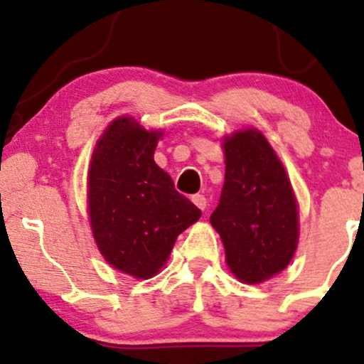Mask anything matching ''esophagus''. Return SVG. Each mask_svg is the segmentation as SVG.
<instances>
[{
    "label": "esophagus",
    "instance_id": "1",
    "mask_svg": "<svg viewBox=\"0 0 364 364\" xmlns=\"http://www.w3.org/2000/svg\"><path fill=\"white\" fill-rule=\"evenodd\" d=\"M191 202H193L195 205L200 208V210H205V208H207V198H205V195L196 193V195L191 196Z\"/></svg>",
    "mask_w": 364,
    "mask_h": 364
}]
</instances>
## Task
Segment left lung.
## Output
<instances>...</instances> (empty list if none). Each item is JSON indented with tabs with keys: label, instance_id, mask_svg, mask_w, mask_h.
I'll use <instances>...</instances> for the list:
<instances>
[{
	"label": "left lung",
	"instance_id": "obj_1",
	"mask_svg": "<svg viewBox=\"0 0 364 364\" xmlns=\"http://www.w3.org/2000/svg\"><path fill=\"white\" fill-rule=\"evenodd\" d=\"M225 179L210 224L231 272L258 284L286 269L298 245V208L281 161L265 136L245 129L224 140Z\"/></svg>",
	"mask_w": 364,
	"mask_h": 364
}]
</instances>
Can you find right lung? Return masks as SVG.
I'll list each match as a JSON object with an SVG mask.
<instances>
[{
	"label": "right lung",
	"mask_w": 364,
	"mask_h": 364,
	"mask_svg": "<svg viewBox=\"0 0 364 364\" xmlns=\"http://www.w3.org/2000/svg\"><path fill=\"white\" fill-rule=\"evenodd\" d=\"M159 135L133 118L114 119L89 171V215L99 250L114 269L136 279L156 275L176 237L202 215L154 161Z\"/></svg>",
	"instance_id": "right-lung-1"
}]
</instances>
